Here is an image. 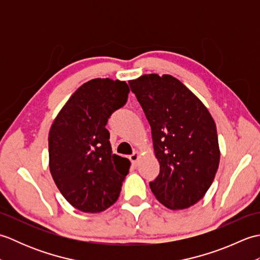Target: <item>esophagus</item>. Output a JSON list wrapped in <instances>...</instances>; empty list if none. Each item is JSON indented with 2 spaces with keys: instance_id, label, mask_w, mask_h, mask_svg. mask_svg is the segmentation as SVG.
I'll list each match as a JSON object with an SVG mask.
<instances>
[{
  "instance_id": "1",
  "label": "esophagus",
  "mask_w": 260,
  "mask_h": 260,
  "mask_svg": "<svg viewBox=\"0 0 260 260\" xmlns=\"http://www.w3.org/2000/svg\"><path fill=\"white\" fill-rule=\"evenodd\" d=\"M140 157H141V154H140V152H137V151H135V152L129 156V159L132 161V163H133L134 167H137V165H139V159H140Z\"/></svg>"
}]
</instances>
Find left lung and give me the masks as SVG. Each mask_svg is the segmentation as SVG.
I'll return each mask as SVG.
<instances>
[{"instance_id":"obj_1","label":"left lung","mask_w":260,"mask_h":260,"mask_svg":"<svg viewBox=\"0 0 260 260\" xmlns=\"http://www.w3.org/2000/svg\"><path fill=\"white\" fill-rule=\"evenodd\" d=\"M152 129L159 174L151 190L171 210L190 208L206 194L220 162L217 127L204 104L171 75L128 81Z\"/></svg>"}]
</instances>
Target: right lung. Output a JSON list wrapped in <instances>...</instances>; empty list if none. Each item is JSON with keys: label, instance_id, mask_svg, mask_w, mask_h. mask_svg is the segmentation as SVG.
Returning a JSON list of instances; mask_svg holds the SVG:
<instances>
[{"label": "right lung", "instance_id": "obj_1", "mask_svg": "<svg viewBox=\"0 0 260 260\" xmlns=\"http://www.w3.org/2000/svg\"><path fill=\"white\" fill-rule=\"evenodd\" d=\"M125 81L96 78L77 89L49 131V169L59 191L71 206L98 213L117 201L131 167L113 154L106 124L127 102Z\"/></svg>", "mask_w": 260, "mask_h": 260}]
</instances>
